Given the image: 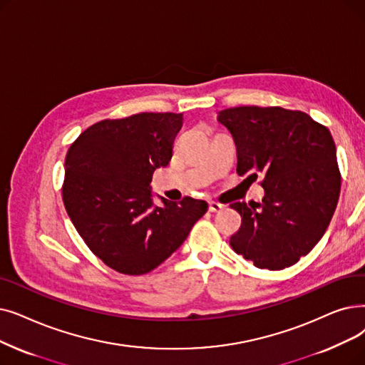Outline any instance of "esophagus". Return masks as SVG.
Returning a JSON list of instances; mask_svg holds the SVG:
<instances>
[{"mask_svg": "<svg viewBox=\"0 0 365 365\" xmlns=\"http://www.w3.org/2000/svg\"><path fill=\"white\" fill-rule=\"evenodd\" d=\"M222 209H224V205H222L220 202H217V201H210V202H209V210H210L212 213L220 212Z\"/></svg>", "mask_w": 365, "mask_h": 365, "instance_id": "obj_1", "label": "esophagus"}]
</instances>
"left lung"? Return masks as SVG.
Returning a JSON list of instances; mask_svg holds the SVG:
<instances>
[{
	"mask_svg": "<svg viewBox=\"0 0 365 365\" xmlns=\"http://www.w3.org/2000/svg\"><path fill=\"white\" fill-rule=\"evenodd\" d=\"M217 120L234 138L237 173L264 178L261 204H231L242 216L231 247L258 268L294 265L322 239L337 207L341 178L331 133L282 107L225 108Z\"/></svg>",
	"mask_w": 365,
	"mask_h": 365,
	"instance_id": "left-lung-1",
	"label": "left lung"
}]
</instances>
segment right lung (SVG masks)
<instances>
[{"label":"right lung","instance_id":"1","mask_svg":"<svg viewBox=\"0 0 365 365\" xmlns=\"http://www.w3.org/2000/svg\"><path fill=\"white\" fill-rule=\"evenodd\" d=\"M182 113H138L85 130L66 158L62 200L93 255L118 273L152 272L176 252L207 212L185 197L153 204L152 174L167 167Z\"/></svg>","mask_w":365,"mask_h":365}]
</instances>
